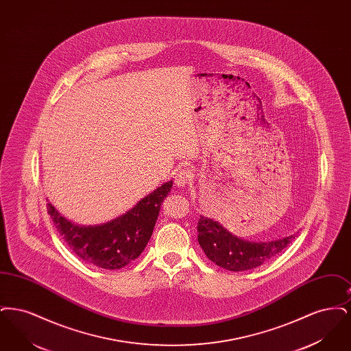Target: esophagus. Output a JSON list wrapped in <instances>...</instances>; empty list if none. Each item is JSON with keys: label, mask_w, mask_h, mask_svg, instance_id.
I'll return each instance as SVG.
<instances>
[{"label": "esophagus", "mask_w": 351, "mask_h": 351, "mask_svg": "<svg viewBox=\"0 0 351 351\" xmlns=\"http://www.w3.org/2000/svg\"><path fill=\"white\" fill-rule=\"evenodd\" d=\"M173 178H175V184L178 186H185L186 184H189V182L192 180L193 173L189 168H180L179 171H176Z\"/></svg>", "instance_id": "obj_1"}]
</instances>
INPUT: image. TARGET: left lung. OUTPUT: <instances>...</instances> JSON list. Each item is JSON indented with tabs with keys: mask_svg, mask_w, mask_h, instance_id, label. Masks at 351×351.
Returning a JSON list of instances; mask_svg holds the SVG:
<instances>
[{
	"mask_svg": "<svg viewBox=\"0 0 351 351\" xmlns=\"http://www.w3.org/2000/svg\"><path fill=\"white\" fill-rule=\"evenodd\" d=\"M197 239L206 256L219 267L229 271H246L259 267L283 251L295 235L283 239L255 243L234 237L217 221L201 216L197 223Z\"/></svg>",
	"mask_w": 351,
	"mask_h": 351,
	"instance_id": "1",
	"label": "left lung"
}]
</instances>
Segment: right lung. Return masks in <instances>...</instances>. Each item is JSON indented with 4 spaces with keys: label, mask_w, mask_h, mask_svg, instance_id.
Returning a JSON list of instances; mask_svg holds the SVG:
<instances>
[{
    "label": "right lung",
    "mask_w": 351,
    "mask_h": 351,
    "mask_svg": "<svg viewBox=\"0 0 351 351\" xmlns=\"http://www.w3.org/2000/svg\"><path fill=\"white\" fill-rule=\"evenodd\" d=\"M171 188L172 182L163 184L121 217L96 226L69 222L50 202L47 210L58 233L79 258L97 267L118 269L132 263L145 250Z\"/></svg>",
    "instance_id": "obj_1"
}]
</instances>
